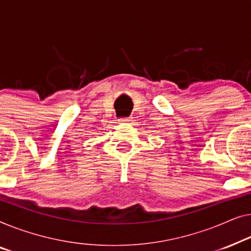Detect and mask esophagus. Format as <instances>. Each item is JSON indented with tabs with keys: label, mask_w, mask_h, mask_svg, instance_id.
I'll list each match as a JSON object with an SVG mask.
<instances>
[{
	"label": "esophagus",
	"mask_w": 251,
	"mask_h": 251,
	"mask_svg": "<svg viewBox=\"0 0 251 251\" xmlns=\"http://www.w3.org/2000/svg\"><path fill=\"white\" fill-rule=\"evenodd\" d=\"M130 119L128 118V117H123V118H121V122H129Z\"/></svg>",
	"instance_id": "34e87169"
}]
</instances>
